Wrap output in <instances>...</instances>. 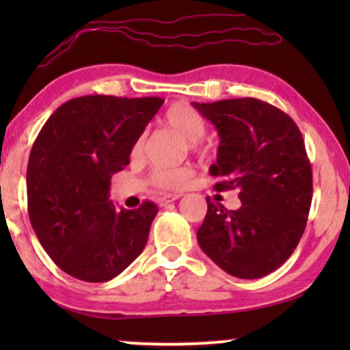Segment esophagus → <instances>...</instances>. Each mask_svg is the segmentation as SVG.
Listing matches in <instances>:
<instances>
[{
  "mask_svg": "<svg viewBox=\"0 0 350 350\" xmlns=\"http://www.w3.org/2000/svg\"><path fill=\"white\" fill-rule=\"evenodd\" d=\"M181 198V193H172V194H164L161 196L159 199H157V202H159V205H165L169 202H174V200L180 199Z\"/></svg>",
  "mask_w": 350,
  "mask_h": 350,
  "instance_id": "obj_1",
  "label": "esophagus"
}]
</instances>
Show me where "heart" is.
<instances>
[{
	"instance_id": "obj_1",
	"label": "heart",
	"mask_w": 350,
	"mask_h": 350,
	"mask_svg": "<svg viewBox=\"0 0 350 350\" xmlns=\"http://www.w3.org/2000/svg\"><path fill=\"white\" fill-rule=\"evenodd\" d=\"M164 122L174 129L188 143H193L194 148L199 146V140L205 133V121L193 107L185 102L170 105L164 113ZM143 151V137H138L133 143L131 156L138 157ZM193 176L191 167H159L151 174V181L156 186L164 189H178Z\"/></svg>"
}]
</instances>
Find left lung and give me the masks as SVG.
Wrapping results in <instances>:
<instances>
[{"label": "left lung", "instance_id": "8db88e82", "mask_svg": "<svg viewBox=\"0 0 350 350\" xmlns=\"http://www.w3.org/2000/svg\"><path fill=\"white\" fill-rule=\"evenodd\" d=\"M217 127V191L239 189L241 208L210 202L198 242L210 260L239 279H260L298 245L312 202V169L298 126L262 100L193 103Z\"/></svg>", "mask_w": 350, "mask_h": 350}]
</instances>
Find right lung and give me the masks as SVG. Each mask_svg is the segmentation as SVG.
Instances as JSON below:
<instances>
[{
	"mask_svg": "<svg viewBox=\"0 0 350 350\" xmlns=\"http://www.w3.org/2000/svg\"><path fill=\"white\" fill-rule=\"evenodd\" d=\"M162 103L159 97L85 95L57 108L38 133L27 167L28 217L66 274L111 280L145 248L159 208L143 200L119 212L109 185Z\"/></svg>",
	"mask_w": 350,
	"mask_h": 350,
	"instance_id": "obj_1",
	"label": "right lung"
}]
</instances>
